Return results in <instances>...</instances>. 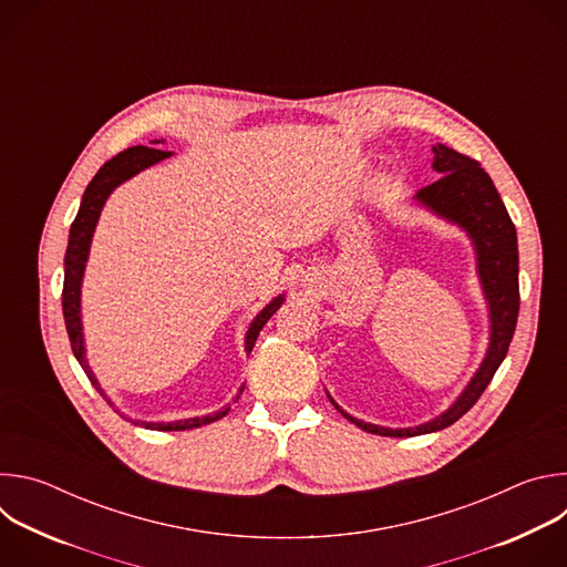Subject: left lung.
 I'll list each match as a JSON object with an SVG mask.
<instances>
[{
  "instance_id": "left-lung-1",
  "label": "left lung",
  "mask_w": 567,
  "mask_h": 567,
  "mask_svg": "<svg viewBox=\"0 0 567 567\" xmlns=\"http://www.w3.org/2000/svg\"><path fill=\"white\" fill-rule=\"evenodd\" d=\"M433 171L442 177L417 190L413 197L420 206L431 210L433 215L460 226L473 245L475 251V269L480 278V287L487 300L489 309V346L480 368L464 385L460 396L451 406L411 429H385L346 413L339 403L330 396L332 406L352 424H357L365 433L383 435V437H415L442 431L457 422L473 403L480 399L484 388L489 385L503 359L507 357L512 337L516 332L520 293H518V239L514 221L492 182V177L480 168L477 161L466 154L455 152L442 143L433 145Z\"/></svg>"
}]
</instances>
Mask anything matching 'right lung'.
<instances>
[{
	"label": "right lung",
	"instance_id": "right-lung-1",
	"mask_svg": "<svg viewBox=\"0 0 567 567\" xmlns=\"http://www.w3.org/2000/svg\"><path fill=\"white\" fill-rule=\"evenodd\" d=\"M152 143H164V141H152ZM171 154L173 152L145 147V145H134V147H127V150L118 152L114 158L107 161V164L96 173V177L90 182V186L83 195V202H80L78 215L71 224V230H69V245H66V256H64V287H62L64 326H66V334H69V341H71L73 357L78 359L80 365H83L92 385L105 396L110 406H114V401L105 394V390L101 388L94 370L90 368L87 350H85V334H83V318H80V291H83V278H85V267H87V258H90V249H92V237H94V230H96V224H99V217H101V210H103L107 197L121 184H125L134 175L143 173L145 168L158 164V161L168 158ZM282 302H285V293L276 296L251 320V326H249L247 337H245V352L247 354L254 350L260 330L267 326V320L280 309ZM241 390H245V383L239 385L233 401L239 399ZM228 411H230V403H226L221 411H215V413L204 415V417H188V420H177V422H141V420H132V422L136 426H145V429H152V431H186V429H197V426H206L210 422H217Z\"/></svg>",
	"mask_w": 567,
	"mask_h": 567
}]
</instances>
